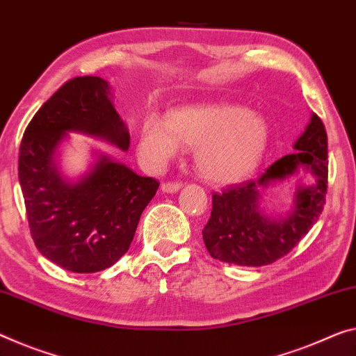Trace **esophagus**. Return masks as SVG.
Masks as SVG:
<instances>
[{
	"label": "esophagus",
	"instance_id": "34e87169",
	"mask_svg": "<svg viewBox=\"0 0 356 356\" xmlns=\"http://www.w3.org/2000/svg\"><path fill=\"white\" fill-rule=\"evenodd\" d=\"M181 186H183L181 183H163L161 186V189H162V193H165V194H175L181 189Z\"/></svg>",
	"mask_w": 356,
	"mask_h": 356
}]
</instances>
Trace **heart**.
I'll return each instance as SVG.
<instances>
[{
	"label": "heart",
	"mask_w": 356,
	"mask_h": 356,
	"mask_svg": "<svg viewBox=\"0 0 356 356\" xmlns=\"http://www.w3.org/2000/svg\"><path fill=\"white\" fill-rule=\"evenodd\" d=\"M269 143V125L256 111L227 103L173 108L165 122L147 116L138 129V154L151 167H162L179 146L194 147L197 172L218 184L247 178L258 167Z\"/></svg>",
	"instance_id": "heart-1"
}]
</instances>
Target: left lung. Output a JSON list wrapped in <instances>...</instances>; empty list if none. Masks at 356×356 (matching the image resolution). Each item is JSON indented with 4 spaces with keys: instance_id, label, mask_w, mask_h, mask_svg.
I'll return each instance as SVG.
<instances>
[{
    "instance_id": "obj_1",
    "label": "left lung",
    "mask_w": 356,
    "mask_h": 356,
    "mask_svg": "<svg viewBox=\"0 0 356 356\" xmlns=\"http://www.w3.org/2000/svg\"><path fill=\"white\" fill-rule=\"evenodd\" d=\"M293 149V154L273 162L256 181L213 194L210 220L202 231L213 259L248 267L272 264L296 247L318 220L327 183V136L315 113ZM300 170L310 172L316 181L297 186L288 212L267 213L260 207L265 189L287 181Z\"/></svg>"
}]
</instances>
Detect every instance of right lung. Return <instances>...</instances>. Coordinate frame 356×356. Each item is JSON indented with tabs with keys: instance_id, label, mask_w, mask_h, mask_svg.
Wrapping results in <instances>:
<instances>
[{
	"instance_id": "add662e5",
	"label": "right lung",
	"mask_w": 356,
	"mask_h": 356,
	"mask_svg": "<svg viewBox=\"0 0 356 356\" xmlns=\"http://www.w3.org/2000/svg\"><path fill=\"white\" fill-rule=\"evenodd\" d=\"M113 98L111 86L98 76L71 79L40 108L20 143L19 181L33 242L70 272H100L122 258L159 188L154 178L100 151L81 177L60 172L58 147L71 132L129 151V129Z\"/></svg>"
}]
</instances>
